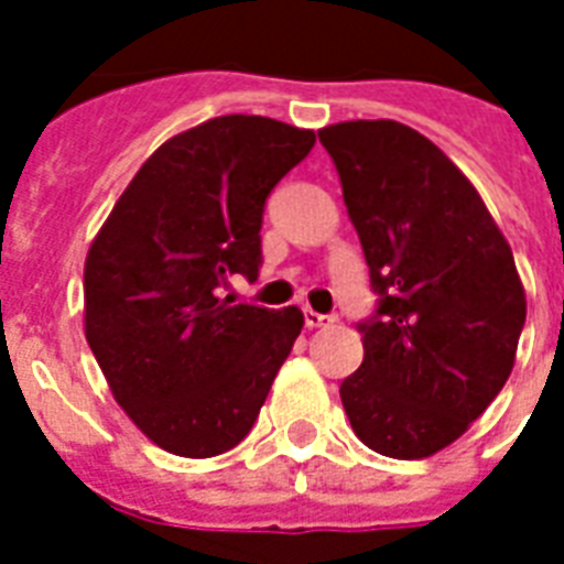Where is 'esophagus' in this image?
<instances>
[{
    "instance_id": "esophagus-1",
    "label": "esophagus",
    "mask_w": 564,
    "mask_h": 564,
    "mask_svg": "<svg viewBox=\"0 0 564 564\" xmlns=\"http://www.w3.org/2000/svg\"><path fill=\"white\" fill-rule=\"evenodd\" d=\"M330 322H334V318L330 316H325V313H316V310H304V325L310 327V330H313V327H325V325H330Z\"/></svg>"
}]
</instances>
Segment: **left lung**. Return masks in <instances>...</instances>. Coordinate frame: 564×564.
<instances>
[{"mask_svg": "<svg viewBox=\"0 0 564 564\" xmlns=\"http://www.w3.org/2000/svg\"><path fill=\"white\" fill-rule=\"evenodd\" d=\"M318 140L377 295L343 406L362 445L424 459L480 419L516 366L527 299L512 248L471 181L410 126L357 119Z\"/></svg>", "mask_w": 564, "mask_h": 564, "instance_id": "obj_1", "label": "left lung"}]
</instances>
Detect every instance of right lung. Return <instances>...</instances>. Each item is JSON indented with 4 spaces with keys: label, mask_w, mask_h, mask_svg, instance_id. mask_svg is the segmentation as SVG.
I'll list each match as a JSON object with an SVG mask.
<instances>
[{
    "label": "right lung",
    "mask_w": 564,
    "mask_h": 564,
    "mask_svg": "<svg viewBox=\"0 0 564 564\" xmlns=\"http://www.w3.org/2000/svg\"><path fill=\"white\" fill-rule=\"evenodd\" d=\"M313 143L278 119H207L140 166L93 239L84 334L119 406L170 454L239 445L299 339V307L230 304L219 286L257 281L265 198Z\"/></svg>",
    "instance_id": "add662e5"
}]
</instances>
